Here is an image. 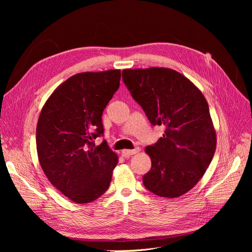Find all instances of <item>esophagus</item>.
<instances>
[{
  "label": "esophagus",
  "instance_id": "esophagus-1",
  "mask_svg": "<svg viewBox=\"0 0 252 252\" xmlns=\"http://www.w3.org/2000/svg\"><path fill=\"white\" fill-rule=\"evenodd\" d=\"M140 151V148H136V149H133V150H123V155L125 157H127V156H130V155H134V154H137L138 152Z\"/></svg>",
  "mask_w": 252,
  "mask_h": 252
}]
</instances>
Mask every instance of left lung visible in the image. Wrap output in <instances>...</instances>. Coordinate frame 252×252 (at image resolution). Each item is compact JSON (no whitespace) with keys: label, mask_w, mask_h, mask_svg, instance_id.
Segmentation results:
<instances>
[{"label":"left lung","mask_w":252,"mask_h":252,"mask_svg":"<svg viewBox=\"0 0 252 252\" xmlns=\"http://www.w3.org/2000/svg\"><path fill=\"white\" fill-rule=\"evenodd\" d=\"M123 81L152 126L163 136L145 151L151 168L143 177L155 195L176 198L190 191L215 155L217 138L202 93L187 77L162 67L125 69Z\"/></svg>","instance_id":"1"}]
</instances>
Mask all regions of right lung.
Instances as JSON below:
<instances>
[{"mask_svg":"<svg viewBox=\"0 0 252 252\" xmlns=\"http://www.w3.org/2000/svg\"><path fill=\"white\" fill-rule=\"evenodd\" d=\"M121 70L77 73L45 103L36 126V150L48 180L76 203L107 191L117 155L103 141L102 114L119 88Z\"/></svg>","mask_w":252,"mask_h":252,"instance_id":"obj_1","label":"right lung"}]
</instances>
